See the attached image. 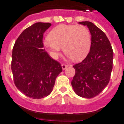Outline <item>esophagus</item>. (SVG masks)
Segmentation results:
<instances>
[{"mask_svg":"<svg viewBox=\"0 0 124 124\" xmlns=\"http://www.w3.org/2000/svg\"><path fill=\"white\" fill-rule=\"evenodd\" d=\"M61 66H62V70H65V69L68 67V65H67L65 64H63V63H62Z\"/></svg>","mask_w":124,"mask_h":124,"instance_id":"obj_1","label":"esophagus"}]
</instances>
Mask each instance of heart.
Here are the masks:
<instances>
[{"mask_svg": "<svg viewBox=\"0 0 124 124\" xmlns=\"http://www.w3.org/2000/svg\"><path fill=\"white\" fill-rule=\"evenodd\" d=\"M91 43L90 31L81 24H59L51 30L47 39L43 41L53 58L59 55L62 47L63 52L74 61H80L86 57Z\"/></svg>", "mask_w": 124, "mask_h": 124, "instance_id": "obj_1", "label": "heart"}]
</instances>
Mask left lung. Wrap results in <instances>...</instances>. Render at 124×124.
Here are the masks:
<instances>
[{
	"mask_svg": "<svg viewBox=\"0 0 124 124\" xmlns=\"http://www.w3.org/2000/svg\"><path fill=\"white\" fill-rule=\"evenodd\" d=\"M79 24L87 26L91 36L90 51L81 63L73 65L75 75L72 87L78 96L92 98L99 94L109 83L113 63V51L105 33L90 22Z\"/></svg>",
	"mask_w": 124,
	"mask_h": 124,
	"instance_id": "obj_1",
	"label": "left lung"
}]
</instances>
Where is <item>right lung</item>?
<instances>
[{
  "instance_id": "obj_1",
  "label": "right lung",
  "mask_w": 124,
  "mask_h": 124,
  "mask_svg": "<svg viewBox=\"0 0 124 124\" xmlns=\"http://www.w3.org/2000/svg\"><path fill=\"white\" fill-rule=\"evenodd\" d=\"M49 23L38 22L23 31L12 51V70L15 86L26 96L41 99L51 94L61 64L43 49V34Z\"/></svg>"
}]
</instances>
